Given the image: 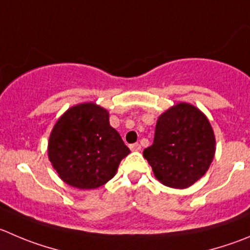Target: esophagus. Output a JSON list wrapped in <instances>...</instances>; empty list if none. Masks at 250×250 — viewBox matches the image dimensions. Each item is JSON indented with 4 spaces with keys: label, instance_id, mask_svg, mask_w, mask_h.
<instances>
[{
    "label": "esophagus",
    "instance_id": "esophagus-1",
    "mask_svg": "<svg viewBox=\"0 0 250 250\" xmlns=\"http://www.w3.org/2000/svg\"><path fill=\"white\" fill-rule=\"evenodd\" d=\"M130 149H131V151H140V149H141V145L140 144L130 145Z\"/></svg>",
    "mask_w": 250,
    "mask_h": 250
}]
</instances>
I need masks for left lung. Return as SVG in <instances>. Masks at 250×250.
Returning <instances> with one entry per match:
<instances>
[{
  "label": "left lung",
  "mask_w": 250,
  "mask_h": 250,
  "mask_svg": "<svg viewBox=\"0 0 250 250\" xmlns=\"http://www.w3.org/2000/svg\"><path fill=\"white\" fill-rule=\"evenodd\" d=\"M215 145L208 118L194 105L179 103L159 116L153 144L144 156L162 184L184 189L208 169Z\"/></svg>",
  "instance_id": "1"
}]
</instances>
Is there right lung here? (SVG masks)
Returning a JSON list of instances; mask_svg holds the SVG:
<instances>
[{
  "label": "right lung",
  "instance_id": "obj_1",
  "mask_svg": "<svg viewBox=\"0 0 250 250\" xmlns=\"http://www.w3.org/2000/svg\"><path fill=\"white\" fill-rule=\"evenodd\" d=\"M49 159L59 177L78 189H96L115 175L130 153L109 124V113L94 103L68 109L49 139Z\"/></svg>",
  "mask_w": 250,
  "mask_h": 250
}]
</instances>
